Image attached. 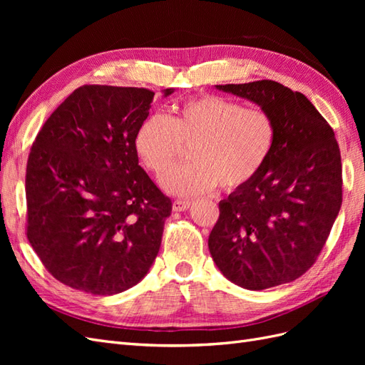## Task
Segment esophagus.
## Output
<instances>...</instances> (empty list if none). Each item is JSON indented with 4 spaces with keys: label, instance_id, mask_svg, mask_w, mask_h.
<instances>
[{
    "label": "esophagus",
    "instance_id": "34e87169",
    "mask_svg": "<svg viewBox=\"0 0 365 365\" xmlns=\"http://www.w3.org/2000/svg\"><path fill=\"white\" fill-rule=\"evenodd\" d=\"M192 205V201H181V200H176L173 201V210L175 212H185V210H189Z\"/></svg>",
    "mask_w": 365,
    "mask_h": 365
}]
</instances>
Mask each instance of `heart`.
Segmentation results:
<instances>
[{"label":"heart","mask_w":365,"mask_h":365,"mask_svg":"<svg viewBox=\"0 0 365 365\" xmlns=\"http://www.w3.org/2000/svg\"><path fill=\"white\" fill-rule=\"evenodd\" d=\"M277 128L262 108L205 94L155 114L140 125L134 149L143 165L163 180L189 148L192 161L171 173L164 189L178 196L204 195L220 184L244 189L262 172L274 150Z\"/></svg>","instance_id":"heart-1"}]
</instances>
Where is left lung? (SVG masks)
I'll list each match as a JSON object with an SVG mask.
<instances>
[{
    "label": "left lung",
    "instance_id": "obj_1",
    "mask_svg": "<svg viewBox=\"0 0 365 365\" xmlns=\"http://www.w3.org/2000/svg\"><path fill=\"white\" fill-rule=\"evenodd\" d=\"M268 111L274 150L244 189L219 202L208 250L225 277L260 291L294 282L322 252L342 202L334 129L302 94L274 81L216 85Z\"/></svg>",
    "mask_w": 365,
    "mask_h": 365
}]
</instances>
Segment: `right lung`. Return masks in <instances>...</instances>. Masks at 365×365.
I'll return each instance as SVG.
<instances>
[{
    "label": "right lung",
    "instance_id": "obj_1",
    "mask_svg": "<svg viewBox=\"0 0 365 365\" xmlns=\"http://www.w3.org/2000/svg\"><path fill=\"white\" fill-rule=\"evenodd\" d=\"M153 96L146 88L83 85L33 141L26 235L46 269L70 288L123 292L160 251L172 201L140 168L134 149Z\"/></svg>",
    "mask_w": 365,
    "mask_h": 365
}]
</instances>
